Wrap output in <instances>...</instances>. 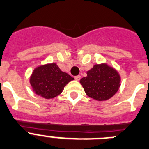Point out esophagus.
I'll return each instance as SVG.
<instances>
[{"mask_svg":"<svg viewBox=\"0 0 149 149\" xmlns=\"http://www.w3.org/2000/svg\"><path fill=\"white\" fill-rule=\"evenodd\" d=\"M80 79H81V76H80V75H78V76H75V80H76V81H79Z\"/></svg>","mask_w":149,"mask_h":149,"instance_id":"1","label":"esophagus"}]
</instances>
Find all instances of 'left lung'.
<instances>
[{"instance_id": "left-lung-1", "label": "left lung", "mask_w": 149, "mask_h": 149, "mask_svg": "<svg viewBox=\"0 0 149 149\" xmlns=\"http://www.w3.org/2000/svg\"><path fill=\"white\" fill-rule=\"evenodd\" d=\"M85 93L95 101L112 98L120 86V76L116 69L107 63L95 64L80 80Z\"/></svg>"}]
</instances>
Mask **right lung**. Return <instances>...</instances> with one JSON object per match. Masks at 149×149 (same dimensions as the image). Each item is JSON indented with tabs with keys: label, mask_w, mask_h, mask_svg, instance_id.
I'll list each match as a JSON object with an SVG mask.
<instances>
[{
	"label": "right lung",
	"mask_w": 149,
	"mask_h": 149,
	"mask_svg": "<svg viewBox=\"0 0 149 149\" xmlns=\"http://www.w3.org/2000/svg\"><path fill=\"white\" fill-rule=\"evenodd\" d=\"M73 79L62 71L56 63H48L34 68L29 82L35 94L45 99H51L60 95L64 87Z\"/></svg>",
	"instance_id": "obj_1"
}]
</instances>
